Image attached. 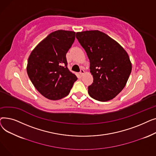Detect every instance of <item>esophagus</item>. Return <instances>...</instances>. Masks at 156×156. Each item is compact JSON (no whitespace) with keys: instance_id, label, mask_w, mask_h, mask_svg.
I'll return each mask as SVG.
<instances>
[{"instance_id":"34e87169","label":"esophagus","mask_w":156,"mask_h":156,"mask_svg":"<svg viewBox=\"0 0 156 156\" xmlns=\"http://www.w3.org/2000/svg\"><path fill=\"white\" fill-rule=\"evenodd\" d=\"M84 73H85L84 69H80V75L81 76H83V75H84Z\"/></svg>"}]
</instances>
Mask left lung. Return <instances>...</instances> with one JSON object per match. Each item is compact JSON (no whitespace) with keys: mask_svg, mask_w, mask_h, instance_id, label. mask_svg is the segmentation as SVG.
<instances>
[{"mask_svg":"<svg viewBox=\"0 0 156 156\" xmlns=\"http://www.w3.org/2000/svg\"><path fill=\"white\" fill-rule=\"evenodd\" d=\"M76 37L86 51L94 81L88 87L93 99L105 102L114 99L125 87L132 63L125 49L98 30L78 32Z\"/></svg>","mask_w":156,"mask_h":156,"instance_id":"left-lung-1","label":"left lung"}]
</instances>
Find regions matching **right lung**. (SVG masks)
<instances>
[{
	"instance_id": "right-lung-1",
	"label": "right lung",
	"mask_w": 156,
	"mask_h": 156,
	"mask_svg": "<svg viewBox=\"0 0 156 156\" xmlns=\"http://www.w3.org/2000/svg\"><path fill=\"white\" fill-rule=\"evenodd\" d=\"M75 39V31H54L29 56L28 75L35 88L48 99L59 100L67 96L78 79L68 68L66 57Z\"/></svg>"
}]
</instances>
